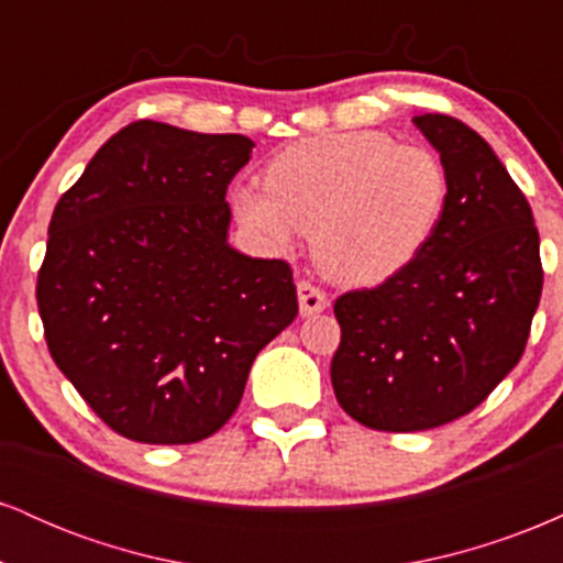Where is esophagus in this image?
<instances>
[{
    "label": "esophagus",
    "instance_id": "obj_1",
    "mask_svg": "<svg viewBox=\"0 0 563 563\" xmlns=\"http://www.w3.org/2000/svg\"><path fill=\"white\" fill-rule=\"evenodd\" d=\"M299 309H301V318H312V314L322 312V309H328V296L322 294V290L314 286V283L309 280H301L299 286Z\"/></svg>",
    "mask_w": 563,
    "mask_h": 563
}]
</instances>
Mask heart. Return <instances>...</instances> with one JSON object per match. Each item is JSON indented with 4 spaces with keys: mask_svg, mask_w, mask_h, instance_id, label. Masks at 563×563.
Returning <instances> with one entry per match:
<instances>
[{
    "mask_svg": "<svg viewBox=\"0 0 563 563\" xmlns=\"http://www.w3.org/2000/svg\"><path fill=\"white\" fill-rule=\"evenodd\" d=\"M264 185L232 192V214L264 249L312 232L320 269L346 286H376L429 245L450 179L439 156L376 129L320 134L283 147Z\"/></svg>",
    "mask_w": 563,
    "mask_h": 563,
    "instance_id": "b5f03b06",
    "label": "heart"
}]
</instances>
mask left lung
<instances>
[{"instance_id": "obj_1", "label": "left lung", "mask_w": 563, "mask_h": 563, "mask_svg": "<svg viewBox=\"0 0 563 563\" xmlns=\"http://www.w3.org/2000/svg\"><path fill=\"white\" fill-rule=\"evenodd\" d=\"M448 169L442 222L402 273L335 299L339 405L376 431L466 416L525 354L542 294L540 235L493 147L442 113L412 119Z\"/></svg>"}]
</instances>
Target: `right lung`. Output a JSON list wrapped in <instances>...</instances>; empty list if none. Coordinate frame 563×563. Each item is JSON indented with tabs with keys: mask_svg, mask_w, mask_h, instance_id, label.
Wrapping results in <instances>:
<instances>
[{
	"mask_svg": "<svg viewBox=\"0 0 563 563\" xmlns=\"http://www.w3.org/2000/svg\"><path fill=\"white\" fill-rule=\"evenodd\" d=\"M243 134L134 121L57 200L36 301L63 376L121 437L190 444L299 314L290 267L228 243Z\"/></svg>",
	"mask_w": 563,
	"mask_h": 563,
	"instance_id": "obj_1",
	"label": "right lung"
}]
</instances>
